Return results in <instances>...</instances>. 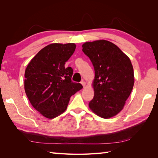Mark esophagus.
Segmentation results:
<instances>
[{
	"label": "esophagus",
	"instance_id": "34e87169",
	"mask_svg": "<svg viewBox=\"0 0 158 158\" xmlns=\"http://www.w3.org/2000/svg\"><path fill=\"white\" fill-rule=\"evenodd\" d=\"M81 83L82 85H83V87H85V82L84 81H82L81 82Z\"/></svg>",
	"mask_w": 158,
	"mask_h": 158
}]
</instances>
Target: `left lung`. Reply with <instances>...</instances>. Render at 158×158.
<instances>
[{
	"label": "left lung",
	"instance_id": "1",
	"mask_svg": "<svg viewBox=\"0 0 158 158\" xmlns=\"http://www.w3.org/2000/svg\"><path fill=\"white\" fill-rule=\"evenodd\" d=\"M82 48L95 71L94 96L89 106L97 115L110 118L122 110L132 90V63L118 47L105 40L87 42Z\"/></svg>",
	"mask_w": 158,
	"mask_h": 158
}]
</instances>
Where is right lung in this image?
I'll return each instance as SVG.
<instances>
[{
  "mask_svg": "<svg viewBox=\"0 0 158 158\" xmlns=\"http://www.w3.org/2000/svg\"><path fill=\"white\" fill-rule=\"evenodd\" d=\"M75 48V43L50 44L39 51L26 67V96L32 106L47 118L62 113L70 96L83 88L81 83L72 81L71 67L64 66Z\"/></svg>",
  "mask_w": 158,
  "mask_h": 158,
  "instance_id": "right-lung-1",
  "label": "right lung"
}]
</instances>
